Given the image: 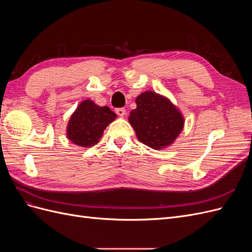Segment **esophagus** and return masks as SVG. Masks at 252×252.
Wrapping results in <instances>:
<instances>
[{"label":"esophagus","instance_id":"1","mask_svg":"<svg viewBox=\"0 0 252 252\" xmlns=\"http://www.w3.org/2000/svg\"><path fill=\"white\" fill-rule=\"evenodd\" d=\"M116 113L120 117H124L126 114V110H125V108H117Z\"/></svg>","mask_w":252,"mask_h":252}]
</instances>
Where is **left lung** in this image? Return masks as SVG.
<instances>
[{"label":"left lung","mask_w":252,"mask_h":252,"mask_svg":"<svg viewBox=\"0 0 252 252\" xmlns=\"http://www.w3.org/2000/svg\"><path fill=\"white\" fill-rule=\"evenodd\" d=\"M129 122L138 140L154 149L169 146L181 133L184 119L175 106L162 95L146 91L135 98Z\"/></svg>","instance_id":"1"}]
</instances>
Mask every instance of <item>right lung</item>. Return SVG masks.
<instances>
[{
	"label": "right lung",
	"mask_w": 252,
	"mask_h": 252,
	"mask_svg": "<svg viewBox=\"0 0 252 252\" xmlns=\"http://www.w3.org/2000/svg\"><path fill=\"white\" fill-rule=\"evenodd\" d=\"M114 119L116 113L107 106L101 107L90 100L83 101L68 123L67 138L81 147L94 146Z\"/></svg>",
	"instance_id": "add662e5"
}]
</instances>
